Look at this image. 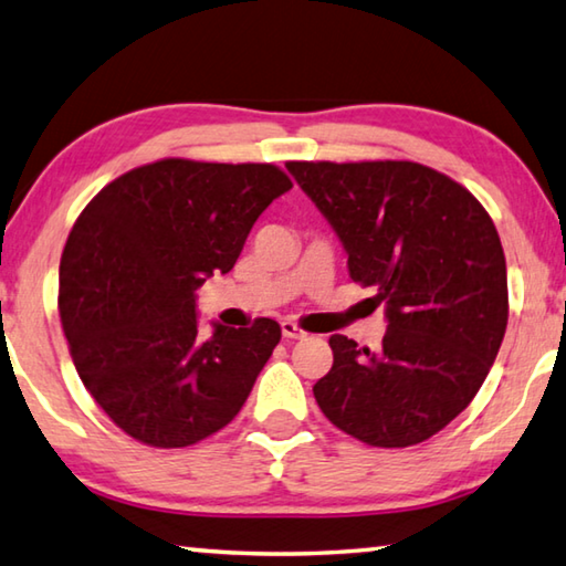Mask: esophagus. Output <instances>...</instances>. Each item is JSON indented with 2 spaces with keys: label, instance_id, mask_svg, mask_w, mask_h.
I'll use <instances>...</instances> for the list:
<instances>
[{
  "label": "esophagus",
  "instance_id": "esophagus-1",
  "mask_svg": "<svg viewBox=\"0 0 566 566\" xmlns=\"http://www.w3.org/2000/svg\"><path fill=\"white\" fill-rule=\"evenodd\" d=\"M282 334H284V339H304L306 337V332L296 327L294 322H282Z\"/></svg>",
  "mask_w": 566,
  "mask_h": 566
}]
</instances>
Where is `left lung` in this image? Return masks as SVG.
I'll list each match as a JSON object with an SVG mask.
<instances>
[{
	"label": "left lung",
	"instance_id": "obj_1",
	"mask_svg": "<svg viewBox=\"0 0 566 566\" xmlns=\"http://www.w3.org/2000/svg\"><path fill=\"white\" fill-rule=\"evenodd\" d=\"M347 252L349 276L377 290V349L329 337L314 399L334 427L371 447H411L469 407L502 347L510 296L496 227L472 191L417 161H286Z\"/></svg>",
	"mask_w": 566,
	"mask_h": 566
}]
</instances>
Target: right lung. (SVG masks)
<instances>
[{
    "mask_svg": "<svg viewBox=\"0 0 566 566\" xmlns=\"http://www.w3.org/2000/svg\"><path fill=\"white\" fill-rule=\"evenodd\" d=\"M292 189L274 165L159 159L109 181L60 264L76 375L122 432L179 449L232 421L282 339L274 319L205 337L195 292L232 270L249 229Z\"/></svg>",
    "mask_w": 566,
    "mask_h": 566,
    "instance_id": "add662e5",
    "label": "right lung"
}]
</instances>
